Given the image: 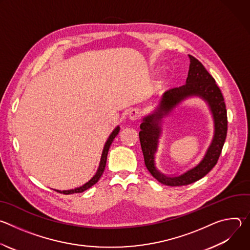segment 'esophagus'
<instances>
[{
    "label": "esophagus",
    "mask_w": 250,
    "mask_h": 250,
    "mask_svg": "<svg viewBox=\"0 0 250 250\" xmlns=\"http://www.w3.org/2000/svg\"><path fill=\"white\" fill-rule=\"evenodd\" d=\"M139 117H140V111L138 109H133L128 114V119L132 122L137 121L139 119Z\"/></svg>",
    "instance_id": "1"
}]
</instances>
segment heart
I'll use <instances>...</instances> for the list:
<instances>
[{
	"label": "heart",
	"mask_w": 250,
	"mask_h": 250,
	"mask_svg": "<svg viewBox=\"0 0 250 250\" xmlns=\"http://www.w3.org/2000/svg\"><path fill=\"white\" fill-rule=\"evenodd\" d=\"M161 82H162V81H159V83H161Z\"/></svg>",
	"instance_id": "b5f03b06"
}]
</instances>
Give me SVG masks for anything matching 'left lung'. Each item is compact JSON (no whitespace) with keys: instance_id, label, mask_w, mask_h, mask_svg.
Masks as SVG:
<instances>
[{"instance_id":"8db88e82","label":"left lung","mask_w":250,"mask_h":250,"mask_svg":"<svg viewBox=\"0 0 250 250\" xmlns=\"http://www.w3.org/2000/svg\"><path fill=\"white\" fill-rule=\"evenodd\" d=\"M189 58L190 66L186 84L171 89L161 96L155 109L142 119L139 131L146 168L158 182L172 187L194 183L207 175L218 162L228 131L227 109L220 88L198 59L191 55ZM194 96L206 101L209 106L214 122L212 141L201 161L194 167L179 174L165 175L158 170L155 162L164 119L169 116L184 100Z\"/></svg>"}]
</instances>
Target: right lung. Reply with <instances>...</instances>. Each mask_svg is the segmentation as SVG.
I'll return each instance as SVG.
<instances>
[{"label":"right lung","instance_id":"add662e5","mask_svg":"<svg viewBox=\"0 0 250 250\" xmlns=\"http://www.w3.org/2000/svg\"><path fill=\"white\" fill-rule=\"evenodd\" d=\"M120 132V125H118L114 130L113 132L110 134L108 140H106V142L104 144V149H103V152H102V156H101V161H100V164H99V167H98V170L96 172V174L91 178V179L85 183L84 185L78 187V188H75V189H71V190H65V191H59V190H56L57 192L61 193V194H65V195H70V194H74V193H82L86 190H88L89 188H91L92 186H94L99 180L104 170V167H105V163H106V156H108V152H109V149H110V146L111 145L113 144V141L115 139V137L119 134Z\"/></svg>","mask_w":250,"mask_h":250}]
</instances>
